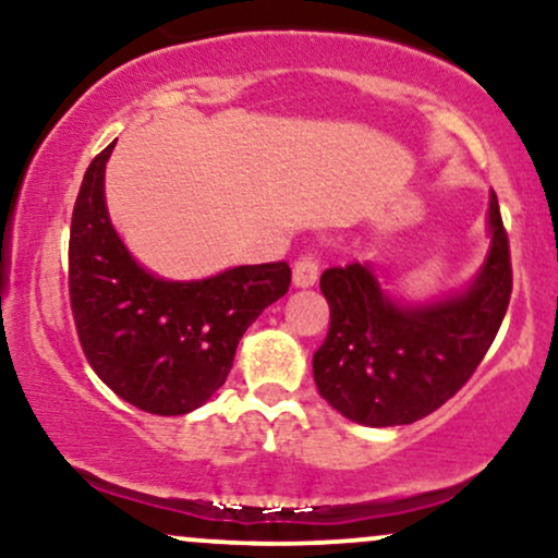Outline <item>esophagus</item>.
<instances>
[{
    "label": "esophagus",
    "mask_w": 558,
    "mask_h": 558,
    "mask_svg": "<svg viewBox=\"0 0 558 558\" xmlns=\"http://www.w3.org/2000/svg\"><path fill=\"white\" fill-rule=\"evenodd\" d=\"M317 272H319V265H317V257L312 252L301 254V257L293 262V286L296 288H310L317 283Z\"/></svg>",
    "instance_id": "obj_1"
}]
</instances>
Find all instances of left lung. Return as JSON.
<instances>
[{
  "label": "left lung",
  "mask_w": 558,
  "mask_h": 558,
  "mask_svg": "<svg viewBox=\"0 0 558 558\" xmlns=\"http://www.w3.org/2000/svg\"><path fill=\"white\" fill-rule=\"evenodd\" d=\"M490 248L470 288L430 304L388 296L369 262L330 267L319 278L330 330L312 369L319 396L345 420L409 425L451 399L488 354L511 299V259L490 191Z\"/></svg>",
  "instance_id": "1"
}]
</instances>
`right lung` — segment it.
Wrapping results in <instances>:
<instances>
[{
    "instance_id": "1",
    "label": "right lung",
    "mask_w": 558,
    "mask_h": 558,
    "mask_svg": "<svg viewBox=\"0 0 558 558\" xmlns=\"http://www.w3.org/2000/svg\"><path fill=\"white\" fill-rule=\"evenodd\" d=\"M107 146L83 175L68 248L70 310L94 373L120 399L159 417L189 414L213 399L233 367L248 325L286 296V262L243 265L204 280L146 272L105 204Z\"/></svg>"
}]
</instances>
